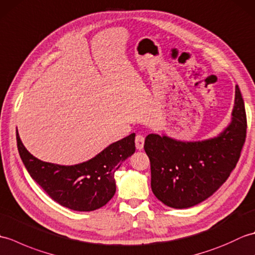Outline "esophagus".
Returning a JSON list of instances; mask_svg holds the SVG:
<instances>
[{
	"instance_id": "obj_1",
	"label": "esophagus",
	"mask_w": 255,
	"mask_h": 255,
	"mask_svg": "<svg viewBox=\"0 0 255 255\" xmlns=\"http://www.w3.org/2000/svg\"><path fill=\"white\" fill-rule=\"evenodd\" d=\"M134 143H136V148L138 150L143 149V144H144V137L141 136V134H137L136 138H134Z\"/></svg>"
}]
</instances>
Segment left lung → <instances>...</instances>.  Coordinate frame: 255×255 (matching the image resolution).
Returning a JSON list of instances; mask_svg holds the SVG:
<instances>
[{"label": "left lung", "mask_w": 255, "mask_h": 255, "mask_svg": "<svg viewBox=\"0 0 255 255\" xmlns=\"http://www.w3.org/2000/svg\"><path fill=\"white\" fill-rule=\"evenodd\" d=\"M246 137L247 114L238 85L231 124L218 137L182 142L148 134L143 148L150 160L151 188L155 197L180 209L204 202L236 167Z\"/></svg>", "instance_id": "left-lung-1"}]
</instances>
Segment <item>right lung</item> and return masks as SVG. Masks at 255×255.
<instances>
[{"mask_svg":"<svg viewBox=\"0 0 255 255\" xmlns=\"http://www.w3.org/2000/svg\"><path fill=\"white\" fill-rule=\"evenodd\" d=\"M17 149L30 176L55 202L78 211H92L106 205L116 192L114 174L130 156L134 133L108 145L101 153L77 165H58L35 158L16 134Z\"/></svg>","mask_w":255,"mask_h":255,"instance_id":"add662e5","label":"right lung"}]
</instances>
